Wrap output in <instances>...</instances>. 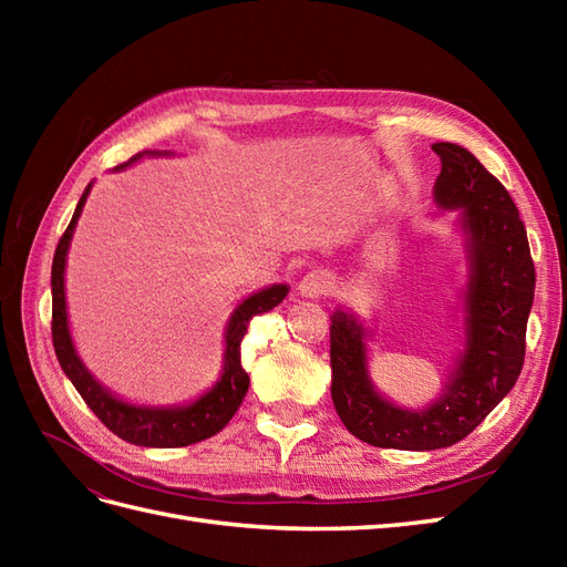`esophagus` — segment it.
<instances>
[{"label":"esophagus","instance_id":"34e87169","mask_svg":"<svg viewBox=\"0 0 567 567\" xmlns=\"http://www.w3.org/2000/svg\"><path fill=\"white\" fill-rule=\"evenodd\" d=\"M329 286H331V281L323 271H312L300 281L298 290H300V296H305V298H319V296L326 293V290H329Z\"/></svg>","mask_w":567,"mask_h":567}]
</instances>
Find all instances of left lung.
Instances as JSON below:
<instances>
[{"label":"left lung","mask_w":567,"mask_h":567,"mask_svg":"<svg viewBox=\"0 0 567 567\" xmlns=\"http://www.w3.org/2000/svg\"><path fill=\"white\" fill-rule=\"evenodd\" d=\"M433 151L442 163L435 200L461 210L468 252L466 350L440 400L411 411L381 398L369 379L364 326L342 310L331 317L333 406L354 437L383 450H442L473 433L518 381L535 300L527 231L504 184L463 146L440 142Z\"/></svg>","instance_id":"left-lung-1"}]
</instances>
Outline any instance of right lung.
Listing matches in <instances>:
<instances>
[{
    "label": "right lung",
    "mask_w": 567,
    "mask_h": 567,
    "mask_svg": "<svg viewBox=\"0 0 567 567\" xmlns=\"http://www.w3.org/2000/svg\"><path fill=\"white\" fill-rule=\"evenodd\" d=\"M151 153V151H146ZM158 153V151H153ZM117 165L115 169H123L136 158ZM92 184H87L84 194L73 213L71 225L63 231L61 241L54 252V265H51V338H54V350L59 357V364L63 373L71 379L80 398L87 402L94 411L96 419L104 423L111 433L123 437L130 444H140V447H186L200 440H208L225 427L236 409L241 406L250 379L241 367V340L248 331V323L255 315L269 312L277 307L286 293V284H274L269 288L257 290L250 298H246L236 307L229 326H227V350H225V369H221L219 381L200 398L186 406H136L130 402L117 400L104 385H101L94 375L82 364V359L75 352L71 329H68V312H65V286H63V271H65V255L71 248V238L78 225V217L84 208V200L90 196Z\"/></svg>",
    "instance_id": "right-lung-1"
}]
</instances>
